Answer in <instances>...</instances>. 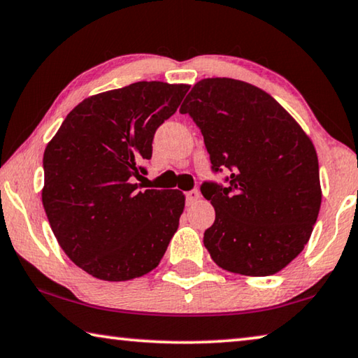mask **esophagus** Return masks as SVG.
Instances as JSON below:
<instances>
[{
    "label": "esophagus",
    "mask_w": 358,
    "mask_h": 358,
    "mask_svg": "<svg viewBox=\"0 0 358 358\" xmlns=\"http://www.w3.org/2000/svg\"><path fill=\"white\" fill-rule=\"evenodd\" d=\"M185 196H186V203H188V206H192V203H196L197 201H199L201 192L197 189H192V191L185 192Z\"/></svg>",
    "instance_id": "esophagus-1"
}]
</instances>
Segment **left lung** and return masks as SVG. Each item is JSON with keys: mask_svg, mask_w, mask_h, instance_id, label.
Instances as JSON below:
<instances>
[{"mask_svg": "<svg viewBox=\"0 0 358 358\" xmlns=\"http://www.w3.org/2000/svg\"><path fill=\"white\" fill-rule=\"evenodd\" d=\"M180 113L203 135L213 172L226 185L201 191L215 208L203 245L221 269L266 277L303 252L322 203L319 159L310 138L268 92L231 78H207Z\"/></svg>", "mask_w": 358, "mask_h": 358, "instance_id": "1", "label": "left lung"}]
</instances>
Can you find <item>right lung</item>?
Here are the masks:
<instances>
[{"instance_id":"1","label":"right lung","mask_w":358,"mask_h":358,"mask_svg":"<svg viewBox=\"0 0 358 358\" xmlns=\"http://www.w3.org/2000/svg\"><path fill=\"white\" fill-rule=\"evenodd\" d=\"M188 84L140 81L83 100L44 151L43 206L62 250L95 279L122 282L159 264L178 229V189L140 191L157 127ZM141 177V175H140Z\"/></svg>"}]
</instances>
